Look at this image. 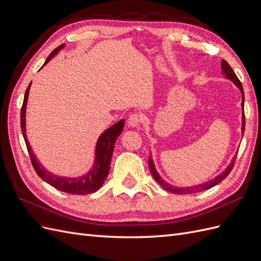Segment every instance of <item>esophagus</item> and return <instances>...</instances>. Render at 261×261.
I'll return each mask as SVG.
<instances>
[{
  "label": "esophagus",
  "mask_w": 261,
  "mask_h": 261,
  "mask_svg": "<svg viewBox=\"0 0 261 261\" xmlns=\"http://www.w3.org/2000/svg\"><path fill=\"white\" fill-rule=\"evenodd\" d=\"M127 123H128V125L130 126V127H133V128L138 127V126L141 123V116L138 115V114H132L128 117Z\"/></svg>",
  "instance_id": "obj_1"
}]
</instances>
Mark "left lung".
<instances>
[{
  "label": "left lung",
  "instance_id": "8db88e82",
  "mask_svg": "<svg viewBox=\"0 0 261 261\" xmlns=\"http://www.w3.org/2000/svg\"><path fill=\"white\" fill-rule=\"evenodd\" d=\"M221 68H222V74L225 76L226 80L231 81L236 87H238V88L241 91V93H242V135H244V130H245L244 99H245V97H244L243 86H242L240 80L238 78V76L235 75V73L233 72V69L231 68L230 65H228V63L226 61L222 60V62H221ZM235 159H236V155L233 156L231 163L227 165L225 170H223L216 177H213L212 179H210L208 181H204V183H201V184H198V185H194V186H189V187H177V186H173V185L167 183V181H165L160 176L159 173H158V171L155 170V165H154V162L152 160V156L149 158L148 163H149V168H150V171H151L152 176L158 181V184H159L162 188H164L165 191H168V192L173 193V194H193V193H199V192H202V191H206V189H209L213 186H216L217 184L220 183V181H222L228 175V173L232 171Z\"/></svg>",
  "mask_w": 261,
  "mask_h": 261
}]
</instances>
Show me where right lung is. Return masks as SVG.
Returning a JSON list of instances; mask_svg holds the SVG:
<instances>
[{"label":"right lung","mask_w":261,"mask_h":261,"mask_svg":"<svg viewBox=\"0 0 261 261\" xmlns=\"http://www.w3.org/2000/svg\"><path fill=\"white\" fill-rule=\"evenodd\" d=\"M64 46L65 44H61L57 49L53 50L48 57V59L45 60L42 67L45 64H48V63L63 48H64ZM30 86H31V83L29 84L28 88L25 92V97H23V103L21 107V112H20V126H21L22 136H23V139H25V143L30 155L31 163H33L34 169L37 172V174L44 181H46V183L50 184L54 188L59 189L61 192L74 194V195H87V194L96 193L97 191H99L100 187L103 185L106 178L108 177L115 141L123 132L125 121L124 120L118 121L117 123L112 125L111 127L106 129L99 136L96 144V149H94L93 164L89 171H87L85 174L81 176H76V177L55 175L52 172H49L48 170L44 169V167L40 163V161L38 160L37 155L33 151V149H31V146L29 144L27 135H26V110H27V102H28Z\"/></svg>","instance_id":"right-lung-1"}]
</instances>
